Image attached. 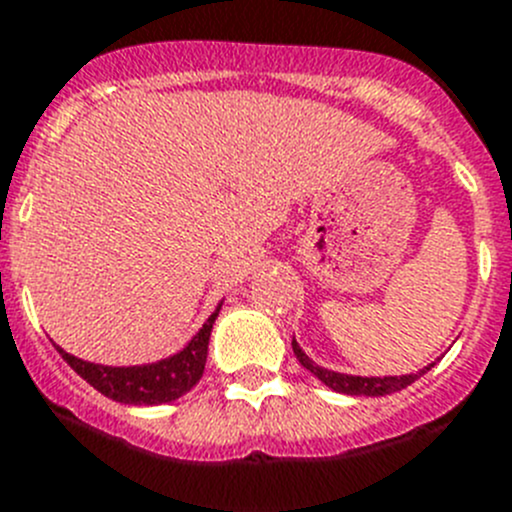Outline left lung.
I'll list each match as a JSON object with an SVG mask.
<instances>
[{"mask_svg": "<svg viewBox=\"0 0 512 512\" xmlns=\"http://www.w3.org/2000/svg\"><path fill=\"white\" fill-rule=\"evenodd\" d=\"M293 351L298 356L300 364L315 376V379H321L328 389L338 391V394H348V396H386V394H394V391L407 389L412 386L419 376L427 374L437 361H432L429 366L419 369L417 374H401V376H358V374H343V371H333L326 369V366H318L315 361H310L308 353L300 348V343L293 338Z\"/></svg>", "mask_w": 512, "mask_h": 512, "instance_id": "obj_1", "label": "left lung"}]
</instances>
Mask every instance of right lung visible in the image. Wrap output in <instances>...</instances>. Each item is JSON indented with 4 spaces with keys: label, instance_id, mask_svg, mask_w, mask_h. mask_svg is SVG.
<instances>
[{
    "label": "right lung",
    "instance_id": "right-lung-1",
    "mask_svg": "<svg viewBox=\"0 0 512 512\" xmlns=\"http://www.w3.org/2000/svg\"><path fill=\"white\" fill-rule=\"evenodd\" d=\"M222 303L224 300H219L214 313L209 315L204 326L191 336V341L181 351L159 358V361H151V364L105 366L73 356V353H68L57 343L55 348L68 361V366L75 374L83 376L93 389H98L108 399L121 401V404H133V407L169 404V401H176L186 391L194 389L199 379H202L209 353V336H212L214 321H217L219 310H222Z\"/></svg>",
    "mask_w": 512,
    "mask_h": 512
}]
</instances>
